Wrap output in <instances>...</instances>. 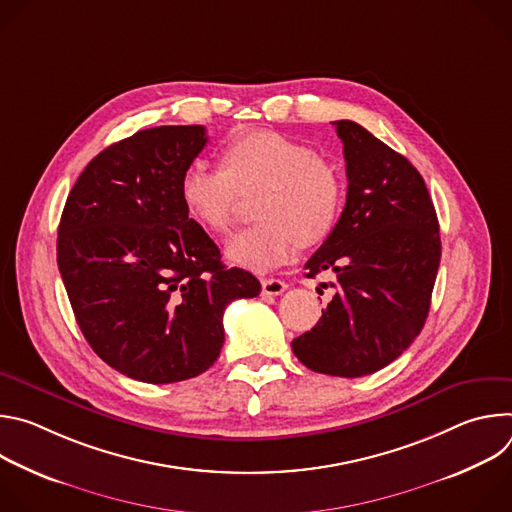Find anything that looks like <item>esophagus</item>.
Returning <instances> with one entry per match:
<instances>
[{
    "mask_svg": "<svg viewBox=\"0 0 512 512\" xmlns=\"http://www.w3.org/2000/svg\"><path fill=\"white\" fill-rule=\"evenodd\" d=\"M287 289V283L281 281V279H275V277H267L261 281V291L263 296H281L283 291Z\"/></svg>",
    "mask_w": 512,
    "mask_h": 512,
    "instance_id": "34e87169",
    "label": "esophagus"
}]
</instances>
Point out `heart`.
<instances>
[{"instance_id":"heart-1","label":"heart","mask_w":512,"mask_h":512,"mask_svg":"<svg viewBox=\"0 0 512 512\" xmlns=\"http://www.w3.org/2000/svg\"><path fill=\"white\" fill-rule=\"evenodd\" d=\"M180 200L208 231H227L239 194H253L257 218L237 231L225 255L231 263L269 271L285 263L294 245L324 241L340 214L344 184L338 168L308 143L277 131H249L231 139L221 168L192 162L180 176Z\"/></svg>"}]
</instances>
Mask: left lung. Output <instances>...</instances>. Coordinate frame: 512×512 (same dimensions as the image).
Wrapping results in <instances>:
<instances>
[{
  "label": "left lung",
  "mask_w": 512,
  "mask_h": 512,
  "mask_svg": "<svg viewBox=\"0 0 512 512\" xmlns=\"http://www.w3.org/2000/svg\"><path fill=\"white\" fill-rule=\"evenodd\" d=\"M332 125L344 145L346 204L306 269L334 271V298L291 350L314 373L354 379L381 371L419 336L442 241L413 164L354 121Z\"/></svg>",
  "instance_id": "obj_1"
}]
</instances>
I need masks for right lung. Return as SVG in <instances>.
Masks as SVG:
<instances>
[{"instance_id":"add662e5","label":"right lung","mask_w":512,"mask_h":512,"mask_svg":"<svg viewBox=\"0 0 512 512\" xmlns=\"http://www.w3.org/2000/svg\"><path fill=\"white\" fill-rule=\"evenodd\" d=\"M206 141L202 125H162L109 145L60 216L56 257L77 324L109 367L141 383L210 369L227 306L261 291L255 275L221 263L180 200V176Z\"/></svg>"}]
</instances>
